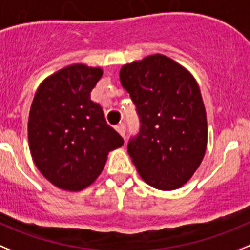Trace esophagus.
<instances>
[{"instance_id":"esophagus-1","label":"esophagus","mask_w":250,"mask_h":250,"mask_svg":"<svg viewBox=\"0 0 250 250\" xmlns=\"http://www.w3.org/2000/svg\"><path fill=\"white\" fill-rule=\"evenodd\" d=\"M116 129H117V132H118V133L121 134V136H122V137H125V125H123V123H121V125H117Z\"/></svg>"}]
</instances>
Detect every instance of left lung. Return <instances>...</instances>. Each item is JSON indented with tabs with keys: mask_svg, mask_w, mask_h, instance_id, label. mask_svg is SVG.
I'll return each mask as SVG.
<instances>
[{
	"mask_svg": "<svg viewBox=\"0 0 250 250\" xmlns=\"http://www.w3.org/2000/svg\"><path fill=\"white\" fill-rule=\"evenodd\" d=\"M119 78L140 117V133L127 146L140 176L158 190L181 188L199 168L208 145L196 80L162 54L123 65Z\"/></svg>",
	"mask_w": 250,
	"mask_h": 250,
	"instance_id": "left-lung-1",
	"label": "left lung"
}]
</instances>
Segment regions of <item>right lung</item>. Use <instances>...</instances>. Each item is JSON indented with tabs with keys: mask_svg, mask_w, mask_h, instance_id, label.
<instances>
[{
	"mask_svg": "<svg viewBox=\"0 0 250 250\" xmlns=\"http://www.w3.org/2000/svg\"><path fill=\"white\" fill-rule=\"evenodd\" d=\"M103 75L101 68L73 64L39 85L29 114L32 160L56 188L82 191L97 180L108 153L123 138L104 118L90 92Z\"/></svg>",
	"mask_w": 250,
	"mask_h": 250,
	"instance_id": "add662e5",
	"label": "right lung"
}]
</instances>
